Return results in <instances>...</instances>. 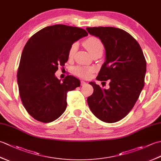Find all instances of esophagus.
Wrapping results in <instances>:
<instances>
[{
    "label": "esophagus",
    "instance_id": "obj_1",
    "mask_svg": "<svg viewBox=\"0 0 161 161\" xmlns=\"http://www.w3.org/2000/svg\"><path fill=\"white\" fill-rule=\"evenodd\" d=\"M86 81H84V80H81V86H84V85H86Z\"/></svg>",
    "mask_w": 161,
    "mask_h": 161
}]
</instances>
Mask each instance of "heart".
I'll return each mask as SVG.
<instances>
[{"mask_svg": "<svg viewBox=\"0 0 161 161\" xmlns=\"http://www.w3.org/2000/svg\"><path fill=\"white\" fill-rule=\"evenodd\" d=\"M83 45L88 50L91 54H93L95 53L101 52L104 50V45L101 40L95 36H91L83 42ZM77 50V43H74L70 47L68 51V57L69 58L73 57L75 53ZM93 71V68L88 66H78L74 68V73L77 76L86 78L90 76L91 73Z\"/></svg>", "mask_w": 161, "mask_h": 161, "instance_id": "b5f03b06", "label": "heart"}]
</instances>
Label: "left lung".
Here are the masks:
<instances>
[{
  "instance_id": "8db88e82",
  "label": "left lung",
  "mask_w": 161,
  "mask_h": 161,
  "mask_svg": "<svg viewBox=\"0 0 161 161\" xmlns=\"http://www.w3.org/2000/svg\"><path fill=\"white\" fill-rule=\"evenodd\" d=\"M86 30L104 44L106 59L96 79L109 80L110 86L105 89L90 82L93 93L87 98L88 107L100 120L118 122L134 107L144 87L145 58L137 41L125 30L113 27H93Z\"/></svg>"
}]
</instances>
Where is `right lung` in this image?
Segmentation results:
<instances>
[{
	"label": "right lung",
	"mask_w": 161,
	"mask_h": 161,
	"mask_svg": "<svg viewBox=\"0 0 161 161\" xmlns=\"http://www.w3.org/2000/svg\"><path fill=\"white\" fill-rule=\"evenodd\" d=\"M87 35L82 28L58 24L39 30L26 43L17 82L24 107L36 120L47 123L59 118L67 107V93L80 86L74 76L61 81L54 73L68 61L73 43Z\"/></svg>",
	"instance_id": "right-lung-1"
}]
</instances>
